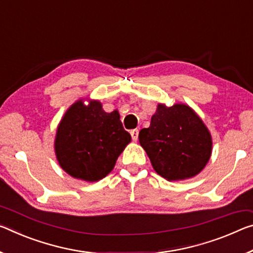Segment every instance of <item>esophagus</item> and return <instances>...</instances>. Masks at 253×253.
<instances>
[{"mask_svg":"<svg viewBox=\"0 0 253 253\" xmlns=\"http://www.w3.org/2000/svg\"><path fill=\"white\" fill-rule=\"evenodd\" d=\"M130 135H131V139H133L134 142L137 141V138H138V129L130 130Z\"/></svg>","mask_w":253,"mask_h":253,"instance_id":"esophagus-1","label":"esophagus"}]
</instances>
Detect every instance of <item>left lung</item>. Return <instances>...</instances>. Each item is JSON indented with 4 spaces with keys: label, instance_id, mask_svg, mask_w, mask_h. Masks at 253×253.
<instances>
[{
    "label": "left lung",
    "instance_id": "8db88e82",
    "mask_svg": "<svg viewBox=\"0 0 253 253\" xmlns=\"http://www.w3.org/2000/svg\"><path fill=\"white\" fill-rule=\"evenodd\" d=\"M154 170L173 181L194 177L211 154V137L195 111L183 103L159 105L151 125L138 134Z\"/></svg>",
    "mask_w": 253,
    "mask_h": 253
}]
</instances>
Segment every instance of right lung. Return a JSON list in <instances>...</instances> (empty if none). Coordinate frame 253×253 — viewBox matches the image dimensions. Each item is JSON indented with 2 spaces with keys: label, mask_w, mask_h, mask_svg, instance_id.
I'll return each mask as SVG.
<instances>
[{
  "label": "right lung",
  "mask_w": 253,
  "mask_h": 253,
  "mask_svg": "<svg viewBox=\"0 0 253 253\" xmlns=\"http://www.w3.org/2000/svg\"><path fill=\"white\" fill-rule=\"evenodd\" d=\"M130 142L117 110L107 114L99 101L75 102L57 128L55 151L59 166L73 178L98 181L114 169Z\"/></svg>",
  "instance_id": "obj_1"
}]
</instances>
